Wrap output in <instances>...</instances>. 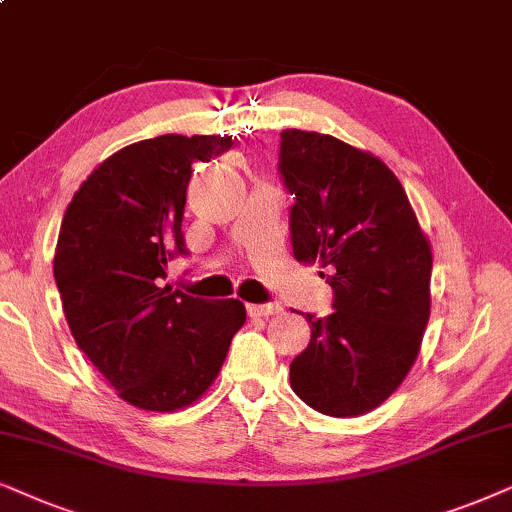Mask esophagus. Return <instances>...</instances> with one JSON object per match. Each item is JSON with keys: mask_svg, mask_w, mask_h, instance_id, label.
Returning a JSON list of instances; mask_svg holds the SVG:
<instances>
[{"mask_svg": "<svg viewBox=\"0 0 512 512\" xmlns=\"http://www.w3.org/2000/svg\"><path fill=\"white\" fill-rule=\"evenodd\" d=\"M245 309H248V316H274V313H281V306L278 304H245Z\"/></svg>", "mask_w": 512, "mask_h": 512, "instance_id": "1", "label": "esophagus"}]
</instances>
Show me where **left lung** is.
I'll use <instances>...</instances> for the list:
<instances>
[{
  "instance_id": "8db88e82",
  "label": "left lung",
  "mask_w": 512,
  "mask_h": 512,
  "mask_svg": "<svg viewBox=\"0 0 512 512\" xmlns=\"http://www.w3.org/2000/svg\"><path fill=\"white\" fill-rule=\"evenodd\" d=\"M295 194L297 262L330 276L325 318L306 313L311 342L290 363V386L327 417H358L403 384L431 316V243L384 161L332 135L288 128L278 156Z\"/></svg>"
}]
</instances>
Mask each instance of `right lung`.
<instances>
[{
  "label": "right lung",
  "instance_id": "right-lung-1",
  "mask_svg": "<svg viewBox=\"0 0 512 512\" xmlns=\"http://www.w3.org/2000/svg\"><path fill=\"white\" fill-rule=\"evenodd\" d=\"M231 145L227 135L133 142L81 182L60 224L53 276L74 342L140 410L196 403L245 323L238 299L213 302L161 285L168 262L187 255L192 166Z\"/></svg>",
  "mask_w": 512,
  "mask_h": 512
}]
</instances>
